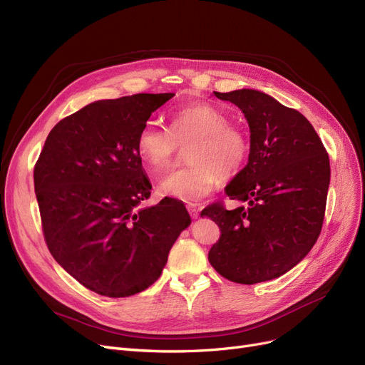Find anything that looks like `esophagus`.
<instances>
[{
	"mask_svg": "<svg viewBox=\"0 0 365 365\" xmlns=\"http://www.w3.org/2000/svg\"><path fill=\"white\" fill-rule=\"evenodd\" d=\"M187 212H189V215H191L192 219H197L200 215V210L195 204H187Z\"/></svg>",
	"mask_w": 365,
	"mask_h": 365,
	"instance_id": "34e87169",
	"label": "esophagus"
}]
</instances>
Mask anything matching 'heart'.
<instances>
[{
    "label": "heart",
    "mask_w": 365,
    "mask_h": 365,
    "mask_svg": "<svg viewBox=\"0 0 365 365\" xmlns=\"http://www.w3.org/2000/svg\"><path fill=\"white\" fill-rule=\"evenodd\" d=\"M189 145L191 165L170 174L158 186L161 195L182 202H197L215 191L220 176H235L250 149L247 135L212 104H194L173 112L168 131L156 122H146L135 148L149 173L163 174L176 164L180 148Z\"/></svg>",
    "instance_id": "1"
}]
</instances>
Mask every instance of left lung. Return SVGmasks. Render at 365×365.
<instances>
[{
    "label": "left lung",
    "instance_id": "8db88e82",
    "mask_svg": "<svg viewBox=\"0 0 365 365\" xmlns=\"http://www.w3.org/2000/svg\"><path fill=\"white\" fill-rule=\"evenodd\" d=\"M245 113L250 130L247 165L225 187L246 202L227 210L207 205L219 240L209 252L215 270L235 283L276 279L303 259L322 230L329 158L312 123L294 108L255 89L213 92Z\"/></svg>",
    "mask_w": 365,
    "mask_h": 365
}]
</instances>
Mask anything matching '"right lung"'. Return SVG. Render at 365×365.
Listing matches in <instances>:
<instances>
[{"label": "right lung", "mask_w": 365, "mask_h": 365, "mask_svg": "<svg viewBox=\"0 0 365 365\" xmlns=\"http://www.w3.org/2000/svg\"><path fill=\"white\" fill-rule=\"evenodd\" d=\"M174 93L95 101L59 120L34 167L43 234L55 261L85 288L110 298L148 289L191 224L185 204L138 207L152 185L137 135Z\"/></svg>", "instance_id": "add662e5"}]
</instances>
